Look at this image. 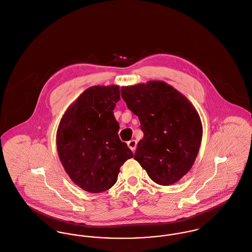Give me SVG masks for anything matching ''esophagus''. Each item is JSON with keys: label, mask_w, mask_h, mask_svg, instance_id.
Wrapping results in <instances>:
<instances>
[{"label": "esophagus", "mask_w": 252, "mask_h": 252, "mask_svg": "<svg viewBox=\"0 0 252 252\" xmlns=\"http://www.w3.org/2000/svg\"><path fill=\"white\" fill-rule=\"evenodd\" d=\"M127 144H128V147H129L133 152L136 150V148H137V140L132 139V140L128 141Z\"/></svg>", "instance_id": "34e87169"}]
</instances>
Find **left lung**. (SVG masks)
<instances>
[{"label":"left lung","instance_id":"left-lung-1","mask_svg":"<svg viewBox=\"0 0 252 252\" xmlns=\"http://www.w3.org/2000/svg\"><path fill=\"white\" fill-rule=\"evenodd\" d=\"M126 105L140 122L143 137L135 160L152 181L178 182L191 168L202 139V123L192 104L162 81L121 88Z\"/></svg>","mask_w":252,"mask_h":252}]
</instances>
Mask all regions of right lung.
<instances>
[{"label":"right lung","instance_id":"1","mask_svg":"<svg viewBox=\"0 0 252 252\" xmlns=\"http://www.w3.org/2000/svg\"><path fill=\"white\" fill-rule=\"evenodd\" d=\"M119 87L94 86L83 92L63 115L57 131V148L70 179L86 191L111 189L120 166L134 157L118 137L114 115Z\"/></svg>","mask_w":252,"mask_h":252}]
</instances>
